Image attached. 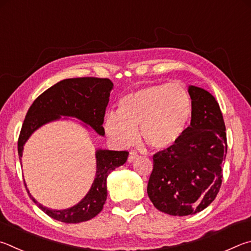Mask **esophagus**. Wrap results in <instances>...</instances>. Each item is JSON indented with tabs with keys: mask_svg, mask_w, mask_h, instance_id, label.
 I'll return each instance as SVG.
<instances>
[{
	"mask_svg": "<svg viewBox=\"0 0 251 251\" xmlns=\"http://www.w3.org/2000/svg\"><path fill=\"white\" fill-rule=\"evenodd\" d=\"M138 157V153L135 152V151H130V153H129V156H128V162H133L135 159H137Z\"/></svg>",
	"mask_w": 251,
	"mask_h": 251,
	"instance_id": "1",
	"label": "esophagus"
}]
</instances>
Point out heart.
<instances>
[{
    "mask_svg": "<svg viewBox=\"0 0 251 251\" xmlns=\"http://www.w3.org/2000/svg\"><path fill=\"white\" fill-rule=\"evenodd\" d=\"M192 98L182 83H153L123 96L119 111L105 113L103 126L109 139L120 148L137 140L165 149L177 142L192 117Z\"/></svg>",
    "mask_w": 251,
    "mask_h": 251,
    "instance_id": "b5f03b06",
    "label": "heart"
}]
</instances>
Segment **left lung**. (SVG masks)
Wrapping results in <instances>:
<instances>
[{"label":"left lung","instance_id":"8db88e82","mask_svg":"<svg viewBox=\"0 0 251 251\" xmlns=\"http://www.w3.org/2000/svg\"><path fill=\"white\" fill-rule=\"evenodd\" d=\"M191 125L181 138L153 155L148 195L155 207L173 216L200 213L217 196L227 154L226 128L216 99L190 86Z\"/></svg>","mask_w":251,"mask_h":251}]
</instances>
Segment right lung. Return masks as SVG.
Wrapping results in <instances>:
<instances>
[{
  "label": "right lung",
  "mask_w": 251,
  "mask_h": 251,
  "mask_svg": "<svg viewBox=\"0 0 251 251\" xmlns=\"http://www.w3.org/2000/svg\"><path fill=\"white\" fill-rule=\"evenodd\" d=\"M113 87L108 78L79 77L64 79L39 95L30 105L22 126L17 151L20 161L25 142L35 130L47 122L59 119L60 116L75 117L90 126L97 133L104 134L103 120L109 102L110 91ZM128 151L97 150V172L90 191L77 205L64 210H52L45 207L30 195L33 201L48 216L66 224L87 222L97 216L103 208L107 200L108 174L118 166L125 164Z\"/></svg>",
  "instance_id": "obj_1"
}]
</instances>
